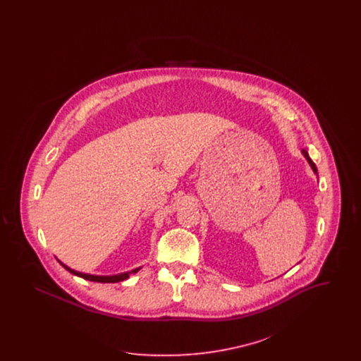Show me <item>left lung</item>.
Segmentation results:
<instances>
[{
	"label": "left lung",
	"instance_id": "obj_1",
	"mask_svg": "<svg viewBox=\"0 0 361 361\" xmlns=\"http://www.w3.org/2000/svg\"><path fill=\"white\" fill-rule=\"evenodd\" d=\"M302 154L305 155V158L307 159V162H309L310 166H311V169H312V172L317 173V166H315V164L311 161V158L309 157V153H307L306 150H302Z\"/></svg>",
	"mask_w": 361,
	"mask_h": 361
}]
</instances>
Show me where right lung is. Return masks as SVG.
I'll list each match as a JSON object with an SVG mask.
<instances>
[{"label":"right lung","instance_id":"obj_1","mask_svg":"<svg viewBox=\"0 0 361 361\" xmlns=\"http://www.w3.org/2000/svg\"><path fill=\"white\" fill-rule=\"evenodd\" d=\"M58 261H59V259H58ZM59 264H61L66 271H69L70 274H73V275L75 276H80V277H82V279H85V280H89V281H97V283H119V281H123V280L128 279L130 275L137 274V271L140 269V268H137V269H133L131 272H126V274H121V275L94 276L82 274V272H77V271L71 269V268H69L68 265H65V264H63V262H61V261H59Z\"/></svg>","mask_w":361,"mask_h":361}]
</instances>
